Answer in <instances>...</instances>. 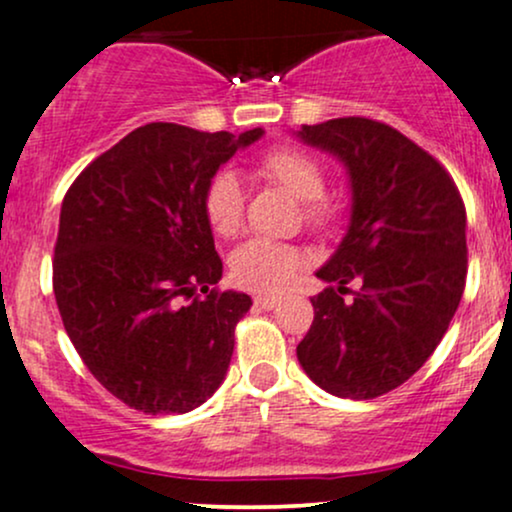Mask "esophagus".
Returning a JSON list of instances; mask_svg holds the SVG:
<instances>
[{
    "mask_svg": "<svg viewBox=\"0 0 512 512\" xmlns=\"http://www.w3.org/2000/svg\"><path fill=\"white\" fill-rule=\"evenodd\" d=\"M279 303H281V298H276V296H257L255 298V308H260V310H274Z\"/></svg>",
    "mask_w": 512,
    "mask_h": 512,
    "instance_id": "1",
    "label": "esophagus"
}]
</instances>
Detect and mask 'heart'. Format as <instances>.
Masks as SVG:
<instances>
[{
    "label": "heart",
    "mask_w": 512,
    "mask_h": 512,
    "mask_svg": "<svg viewBox=\"0 0 512 512\" xmlns=\"http://www.w3.org/2000/svg\"><path fill=\"white\" fill-rule=\"evenodd\" d=\"M257 168L264 178L301 199L303 221L313 231H330L339 221L342 204L325 195V168L313 154L298 146H272L260 156ZM243 211L245 195L238 175L233 170H219L204 190V216L211 231L219 236H233L243 223ZM301 264V252L293 245L255 238L240 245L231 255V279L240 289L276 293L291 284Z\"/></svg>",
    "instance_id": "heart-1"
}]
</instances>
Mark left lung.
<instances>
[{"mask_svg": "<svg viewBox=\"0 0 512 512\" xmlns=\"http://www.w3.org/2000/svg\"><path fill=\"white\" fill-rule=\"evenodd\" d=\"M301 142L344 163L346 236L317 269L325 291L298 361L330 395L373 399L407 383L448 332L467 279V211L448 170L385 122L337 117L303 125ZM356 280L354 302L345 284Z\"/></svg>", "mask_w": 512, "mask_h": 512, "instance_id": "obj_1", "label": "left lung"}]
</instances>
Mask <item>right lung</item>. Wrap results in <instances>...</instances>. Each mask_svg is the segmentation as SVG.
Wrapping results in <instances>:
<instances>
[{"label":"right lung","mask_w":512,"mask_h":512,"mask_svg":"<svg viewBox=\"0 0 512 512\" xmlns=\"http://www.w3.org/2000/svg\"><path fill=\"white\" fill-rule=\"evenodd\" d=\"M243 134L151 122L81 170L62 202L52 289L64 330L110 395L185 414L219 390L250 296L221 291L204 190Z\"/></svg>","instance_id":"add662e5"}]
</instances>
